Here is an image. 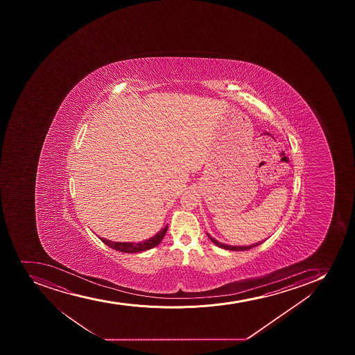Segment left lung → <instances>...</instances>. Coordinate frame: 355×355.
<instances>
[{"instance_id":"obj_1","label":"left lung","mask_w":355,"mask_h":355,"mask_svg":"<svg viewBox=\"0 0 355 355\" xmlns=\"http://www.w3.org/2000/svg\"><path fill=\"white\" fill-rule=\"evenodd\" d=\"M208 239H211V242L214 243L215 245H218V248H222V249L225 250H232V251H245V250L252 249L254 246L259 245L261 243H257V244H252V245L248 246H232V245H227V244H222V243L218 242L216 239H213L211 236L207 235Z\"/></svg>"}]
</instances>
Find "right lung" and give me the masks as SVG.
<instances>
[{"mask_svg":"<svg viewBox=\"0 0 355 355\" xmlns=\"http://www.w3.org/2000/svg\"><path fill=\"white\" fill-rule=\"evenodd\" d=\"M166 230H168V225L162 229L161 232H158L157 234L154 236V237H151V239H147V241H144V242L140 243L111 242V241L102 239V237H101V241H102L104 244H106V245L110 246L111 249L116 250V251H120V252H141V251H146V250L153 249V248H155V246H157L158 244L161 243L163 237H164Z\"/></svg>","mask_w":355,"mask_h":355,"instance_id":"add662e5","label":"right lung"}]
</instances>
